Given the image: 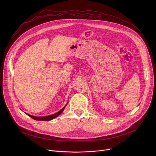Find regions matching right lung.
I'll return each instance as SVG.
<instances>
[{
    "instance_id": "1",
    "label": "right lung",
    "mask_w": 156,
    "mask_h": 156,
    "mask_svg": "<svg viewBox=\"0 0 156 156\" xmlns=\"http://www.w3.org/2000/svg\"><path fill=\"white\" fill-rule=\"evenodd\" d=\"M66 105V104L65 105V106ZM63 107V108H62L60 111H58V112L54 114H52V115H48V116H46V117H35V116H33V115H31L30 114H27L28 116H30V117H31L32 119H33L34 120H45V121H49V120H51L55 118H56L57 117H58L59 115H60L62 114V112L63 111L65 107Z\"/></svg>"
}]
</instances>
